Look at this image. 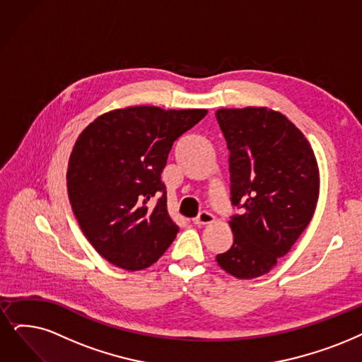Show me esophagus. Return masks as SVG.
I'll list each match as a JSON object with an SVG mask.
<instances>
[{
    "label": "esophagus",
    "instance_id": "obj_1",
    "mask_svg": "<svg viewBox=\"0 0 362 362\" xmlns=\"http://www.w3.org/2000/svg\"><path fill=\"white\" fill-rule=\"evenodd\" d=\"M214 221H215V216H214L212 214L204 211V212H200V214L196 216V218L193 220V224H194V226H206V224H211V223H214Z\"/></svg>",
    "mask_w": 362,
    "mask_h": 362
}]
</instances>
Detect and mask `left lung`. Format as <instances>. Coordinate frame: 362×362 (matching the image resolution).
I'll return each mask as SVG.
<instances>
[{
    "mask_svg": "<svg viewBox=\"0 0 362 362\" xmlns=\"http://www.w3.org/2000/svg\"><path fill=\"white\" fill-rule=\"evenodd\" d=\"M216 120L230 151L231 248L218 266L238 279L269 273L306 230L320 197L312 146L284 114L267 107L220 108Z\"/></svg>",
    "mask_w": 362,
    "mask_h": 362,
    "instance_id": "8db88e82",
    "label": "left lung"
}]
</instances>
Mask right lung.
<instances>
[{"label":"right lung","instance_id":"add662e5","mask_svg":"<svg viewBox=\"0 0 362 362\" xmlns=\"http://www.w3.org/2000/svg\"><path fill=\"white\" fill-rule=\"evenodd\" d=\"M206 114L126 107L99 115L78 135L66 170L69 204L84 236L111 264L147 269L175 239L160 173L173 142ZM158 192L163 197L150 207Z\"/></svg>","mask_w":362,"mask_h":362}]
</instances>
